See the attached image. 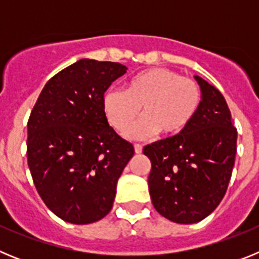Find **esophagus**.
Returning <instances> with one entry per match:
<instances>
[{
  "mask_svg": "<svg viewBox=\"0 0 259 259\" xmlns=\"http://www.w3.org/2000/svg\"><path fill=\"white\" fill-rule=\"evenodd\" d=\"M134 148H135V153H136V154H140V153L143 152V145H140V144H135Z\"/></svg>",
  "mask_w": 259,
  "mask_h": 259,
  "instance_id": "esophagus-1",
  "label": "esophagus"
}]
</instances>
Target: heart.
Wrapping results in <instances>:
<instances>
[{
  "label": "heart",
  "instance_id": "b5f03b06",
  "mask_svg": "<svg viewBox=\"0 0 259 259\" xmlns=\"http://www.w3.org/2000/svg\"><path fill=\"white\" fill-rule=\"evenodd\" d=\"M202 100L196 80L180 76L164 67L144 70L127 81L125 91L110 89L102 97L107 122L123 132L143 109L144 116L124 132L128 139H148L179 135L192 122Z\"/></svg>",
  "mask_w": 259,
  "mask_h": 259
}]
</instances>
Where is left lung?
<instances>
[{"mask_svg":"<svg viewBox=\"0 0 259 259\" xmlns=\"http://www.w3.org/2000/svg\"><path fill=\"white\" fill-rule=\"evenodd\" d=\"M197 113L184 131L146 145L153 206L168 221L192 224L211 214L224 197L236 157L237 131L223 95L200 76Z\"/></svg>","mask_w":259,"mask_h":259,"instance_id":"8db88e82","label":"left lung"}]
</instances>
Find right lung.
I'll list each match as a JSON object with an SVG mask.
<instances>
[{
  "mask_svg": "<svg viewBox=\"0 0 259 259\" xmlns=\"http://www.w3.org/2000/svg\"><path fill=\"white\" fill-rule=\"evenodd\" d=\"M127 72L116 62L80 59L45 84L27 124V161L40 197L72 224L113 207L116 183L134 146L110 127L102 97Z\"/></svg>",
  "mask_w": 259,
  "mask_h": 259,
  "instance_id": "obj_1",
  "label": "right lung"
}]
</instances>
